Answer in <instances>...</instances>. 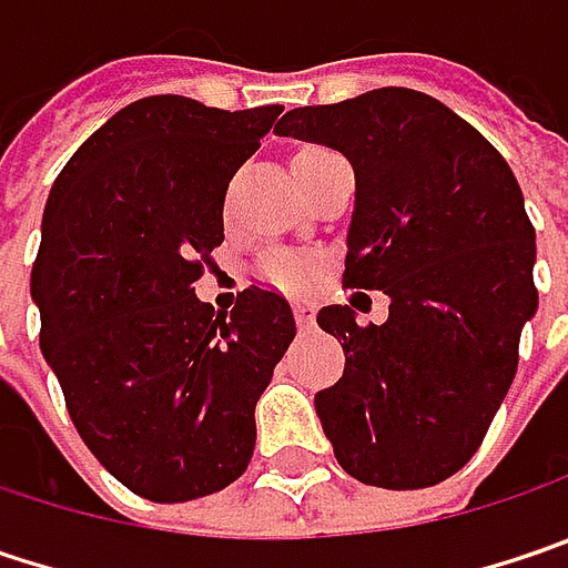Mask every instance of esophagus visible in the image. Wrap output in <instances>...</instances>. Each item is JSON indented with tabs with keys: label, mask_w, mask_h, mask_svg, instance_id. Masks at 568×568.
Here are the masks:
<instances>
[{
	"label": "esophagus",
	"mask_w": 568,
	"mask_h": 568,
	"mask_svg": "<svg viewBox=\"0 0 568 568\" xmlns=\"http://www.w3.org/2000/svg\"><path fill=\"white\" fill-rule=\"evenodd\" d=\"M294 320H297V326H301V329H310V326H313V304H306V301H294Z\"/></svg>",
	"instance_id": "obj_1"
}]
</instances>
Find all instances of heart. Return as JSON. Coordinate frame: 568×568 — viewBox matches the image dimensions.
I'll list each match as a JSON object with an SVG mask.
<instances>
[{"mask_svg": "<svg viewBox=\"0 0 568 568\" xmlns=\"http://www.w3.org/2000/svg\"><path fill=\"white\" fill-rule=\"evenodd\" d=\"M306 151H313V148H306ZM262 274L284 291H301L310 281V264L301 262V258H291V255H274L262 264Z\"/></svg>", "mask_w": 568, "mask_h": 568, "instance_id": "obj_1", "label": "heart"}]
</instances>
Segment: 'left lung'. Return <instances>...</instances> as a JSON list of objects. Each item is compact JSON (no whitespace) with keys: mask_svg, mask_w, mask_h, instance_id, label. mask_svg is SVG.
Returning <instances> with one entry per match:
<instances>
[{"mask_svg":"<svg viewBox=\"0 0 568 568\" xmlns=\"http://www.w3.org/2000/svg\"><path fill=\"white\" fill-rule=\"evenodd\" d=\"M277 135L355 171L345 287L387 294L382 326L316 313L345 372L313 397L339 466L378 488H429L475 456L537 313V235L507 161L439 100L385 87L291 109Z\"/></svg>","mask_w":568,"mask_h":568,"instance_id":"8db88e82","label":"left lung"}]
</instances>
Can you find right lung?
<instances>
[{"mask_svg": "<svg viewBox=\"0 0 568 568\" xmlns=\"http://www.w3.org/2000/svg\"><path fill=\"white\" fill-rule=\"evenodd\" d=\"M277 115L144 97L77 148L44 206L41 352L90 453L158 505L245 471L255 404L297 333L274 291L248 287L232 310L193 294L223 245L225 186Z\"/></svg>", "mask_w": 568, "mask_h": 568, "instance_id": "1", "label": "right lung"}]
</instances>
